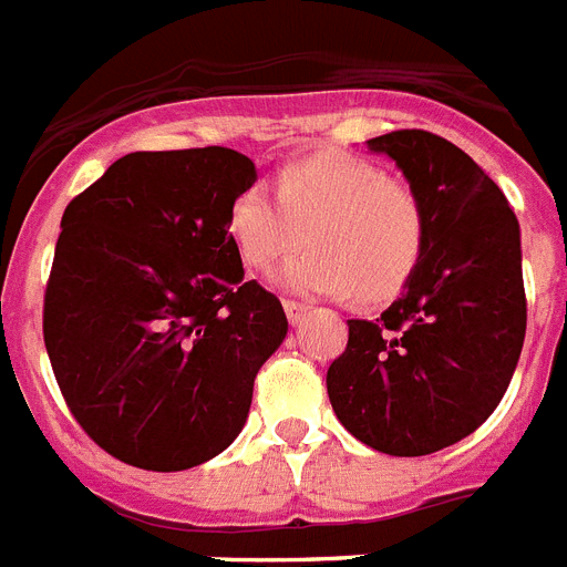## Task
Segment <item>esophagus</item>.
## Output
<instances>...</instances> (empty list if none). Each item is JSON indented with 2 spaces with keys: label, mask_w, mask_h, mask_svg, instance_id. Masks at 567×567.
Instances as JSON below:
<instances>
[{
  "label": "esophagus",
  "mask_w": 567,
  "mask_h": 567,
  "mask_svg": "<svg viewBox=\"0 0 567 567\" xmlns=\"http://www.w3.org/2000/svg\"><path fill=\"white\" fill-rule=\"evenodd\" d=\"M284 310H287L289 324H298V321L307 316V310H310V307H307V303H301V301H292V298H287V301H284Z\"/></svg>",
  "instance_id": "1"
}]
</instances>
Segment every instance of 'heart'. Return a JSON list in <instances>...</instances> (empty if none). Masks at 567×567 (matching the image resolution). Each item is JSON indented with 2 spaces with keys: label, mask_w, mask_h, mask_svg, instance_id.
Masks as SVG:
<instances>
[{
  "label": "heart",
  "mask_w": 567,
  "mask_h": 567,
  "mask_svg": "<svg viewBox=\"0 0 567 567\" xmlns=\"http://www.w3.org/2000/svg\"><path fill=\"white\" fill-rule=\"evenodd\" d=\"M226 231L240 264L266 272L307 240L280 284L303 295L391 301L409 287L429 246L420 194L388 179L371 158L344 150L295 156L275 173V196L249 185L226 208Z\"/></svg>",
  "instance_id": "1"
}]
</instances>
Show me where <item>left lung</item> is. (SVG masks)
Segmentation results:
<instances>
[{
  "instance_id": "8db88e82",
  "label": "left lung",
  "mask_w": 567,
  "mask_h": 567,
  "mask_svg": "<svg viewBox=\"0 0 567 567\" xmlns=\"http://www.w3.org/2000/svg\"><path fill=\"white\" fill-rule=\"evenodd\" d=\"M368 144L423 199L429 246L377 321H348L327 394L364 446L432 455L475 432L516 371L527 330L518 219L502 188L441 135L394 130Z\"/></svg>"
}]
</instances>
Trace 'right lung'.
<instances>
[{
  "instance_id": "add662e5",
  "label": "right lung",
  "mask_w": 567,
  "mask_h": 567,
  "mask_svg": "<svg viewBox=\"0 0 567 567\" xmlns=\"http://www.w3.org/2000/svg\"><path fill=\"white\" fill-rule=\"evenodd\" d=\"M251 182L228 147L130 153L65 205L42 339L72 417L130 466L179 472L231 446L287 336L226 231Z\"/></svg>"
}]
</instances>
